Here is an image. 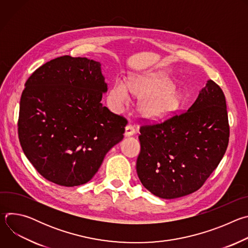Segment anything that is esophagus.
I'll list each match as a JSON object with an SVG mask.
<instances>
[{
    "instance_id": "esophagus-1",
    "label": "esophagus",
    "mask_w": 248,
    "mask_h": 248,
    "mask_svg": "<svg viewBox=\"0 0 248 248\" xmlns=\"http://www.w3.org/2000/svg\"><path fill=\"white\" fill-rule=\"evenodd\" d=\"M135 133V129L131 124H127L125 126V131H124V135L125 136H131Z\"/></svg>"
}]
</instances>
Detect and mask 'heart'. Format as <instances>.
I'll return each mask as SVG.
<instances>
[{
	"instance_id": "heart-1",
	"label": "heart",
	"mask_w": 248,
	"mask_h": 248,
	"mask_svg": "<svg viewBox=\"0 0 248 248\" xmlns=\"http://www.w3.org/2000/svg\"><path fill=\"white\" fill-rule=\"evenodd\" d=\"M131 94L143 96L138 105L139 113L152 120L170 114L180 105L178 92L170 80L162 75H135L128 81L116 78L108 92L111 108L117 113L123 112L131 103Z\"/></svg>"
}]
</instances>
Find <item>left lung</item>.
I'll return each mask as SVG.
<instances>
[{"mask_svg":"<svg viewBox=\"0 0 248 248\" xmlns=\"http://www.w3.org/2000/svg\"><path fill=\"white\" fill-rule=\"evenodd\" d=\"M229 137L226 98L221 87L210 79L187 112L140 127L138 178L160 198L190 194L218 167Z\"/></svg>","mask_w":248,"mask_h":248,"instance_id":"8db88e82","label":"left lung"}]
</instances>
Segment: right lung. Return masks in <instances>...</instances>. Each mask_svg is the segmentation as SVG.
Instances as JSON below:
<instances>
[{
  "label": "right lung",
  "instance_id": "right-lung-1",
  "mask_svg": "<svg viewBox=\"0 0 248 248\" xmlns=\"http://www.w3.org/2000/svg\"><path fill=\"white\" fill-rule=\"evenodd\" d=\"M107 90L101 63L87 58L54 59L27 79L18 137L43 178L67 187L84 185L124 138L126 120L101 103Z\"/></svg>",
  "mask_w": 248,
  "mask_h": 248
}]
</instances>
